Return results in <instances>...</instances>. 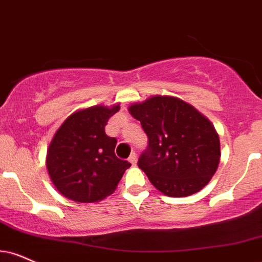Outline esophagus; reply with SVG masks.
I'll use <instances>...</instances> for the list:
<instances>
[{"label":"esophagus","mask_w":262,"mask_h":262,"mask_svg":"<svg viewBox=\"0 0 262 262\" xmlns=\"http://www.w3.org/2000/svg\"><path fill=\"white\" fill-rule=\"evenodd\" d=\"M129 162H130L132 163V165H133V166H135V165H137V154H135V152H132L130 154V156H129Z\"/></svg>","instance_id":"34e87169"}]
</instances>
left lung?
<instances>
[{"label": "left lung", "mask_w": 262, "mask_h": 262, "mask_svg": "<svg viewBox=\"0 0 262 262\" xmlns=\"http://www.w3.org/2000/svg\"><path fill=\"white\" fill-rule=\"evenodd\" d=\"M128 110L149 140L138 166L157 190L167 196H189L211 181L221 145L204 115L178 97L161 95L132 103Z\"/></svg>", "instance_id": "left-lung-1"}]
</instances>
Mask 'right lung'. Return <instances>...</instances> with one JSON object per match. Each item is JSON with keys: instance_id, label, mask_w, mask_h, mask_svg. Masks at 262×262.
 <instances>
[{"instance_id": "obj_1", "label": "right lung", "mask_w": 262, "mask_h": 262, "mask_svg": "<svg viewBox=\"0 0 262 262\" xmlns=\"http://www.w3.org/2000/svg\"><path fill=\"white\" fill-rule=\"evenodd\" d=\"M119 105H96L72 113L53 135L46 167L56 189L75 203H97L117 188L130 163L115 154L105 125Z\"/></svg>"}]
</instances>
